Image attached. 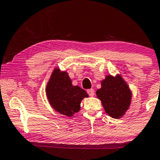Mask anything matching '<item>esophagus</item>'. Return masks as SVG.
Here are the masks:
<instances>
[{
    "label": "esophagus",
    "mask_w": 160,
    "mask_h": 160,
    "mask_svg": "<svg viewBox=\"0 0 160 160\" xmlns=\"http://www.w3.org/2000/svg\"><path fill=\"white\" fill-rule=\"evenodd\" d=\"M87 92H88V94L90 95V96H93V95H95V91H94V89H92V88H90V89L87 90Z\"/></svg>",
    "instance_id": "34e87169"
}]
</instances>
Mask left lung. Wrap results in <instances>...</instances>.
I'll return each instance as SVG.
<instances>
[{
  "instance_id": "8db88e82",
  "label": "left lung",
  "mask_w": 160,
  "mask_h": 160,
  "mask_svg": "<svg viewBox=\"0 0 160 160\" xmlns=\"http://www.w3.org/2000/svg\"><path fill=\"white\" fill-rule=\"evenodd\" d=\"M96 95L101 100L105 112L115 118L123 116L131 103V91L119 75L116 78L112 75L105 77Z\"/></svg>"
}]
</instances>
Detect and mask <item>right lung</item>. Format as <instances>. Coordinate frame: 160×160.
Segmentation results:
<instances>
[{"label": "right lung", "mask_w": 160, "mask_h": 160, "mask_svg": "<svg viewBox=\"0 0 160 160\" xmlns=\"http://www.w3.org/2000/svg\"><path fill=\"white\" fill-rule=\"evenodd\" d=\"M46 94L54 109L62 115L72 116L80 110L82 100L88 95L79 86H74L67 72L55 68L49 79Z\"/></svg>", "instance_id": "1"}]
</instances>
